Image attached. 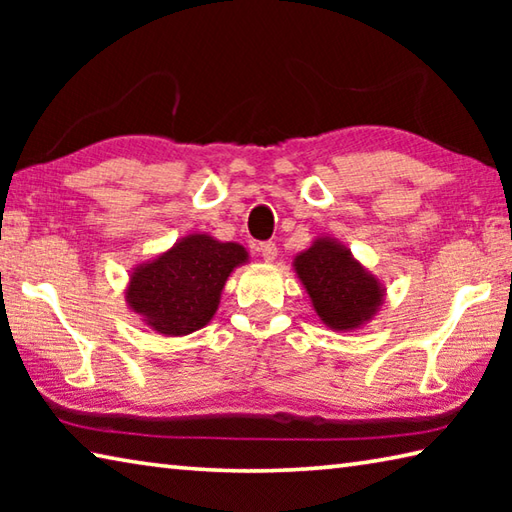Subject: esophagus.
I'll return each mask as SVG.
<instances>
[{
	"label": "esophagus",
	"mask_w": 512,
	"mask_h": 512,
	"mask_svg": "<svg viewBox=\"0 0 512 512\" xmlns=\"http://www.w3.org/2000/svg\"><path fill=\"white\" fill-rule=\"evenodd\" d=\"M257 253L262 255L264 262L271 264V262H275V257H277V246L273 244V241H266V244L257 246Z\"/></svg>",
	"instance_id": "1"
}]
</instances>
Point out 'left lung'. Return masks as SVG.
Instances as JSON below:
<instances>
[{
  "instance_id": "1",
  "label": "left lung",
  "mask_w": 512,
  "mask_h": 512,
  "mask_svg": "<svg viewBox=\"0 0 512 512\" xmlns=\"http://www.w3.org/2000/svg\"><path fill=\"white\" fill-rule=\"evenodd\" d=\"M293 273L311 300L320 323L334 332L368 325L384 305L386 289L350 248L334 237H316L293 257Z\"/></svg>"
}]
</instances>
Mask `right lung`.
Here are the masks:
<instances>
[{
	"mask_svg": "<svg viewBox=\"0 0 512 512\" xmlns=\"http://www.w3.org/2000/svg\"><path fill=\"white\" fill-rule=\"evenodd\" d=\"M248 259V250L237 241H219L207 232L180 237L133 268L126 305L153 332L187 336L214 318L230 273Z\"/></svg>",
	"mask_w": 512,
	"mask_h": 512,
	"instance_id": "right-lung-1",
	"label": "right lung"
}]
</instances>
